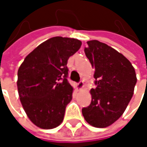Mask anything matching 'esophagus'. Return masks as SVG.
Returning a JSON list of instances; mask_svg holds the SVG:
<instances>
[{
	"label": "esophagus",
	"mask_w": 147,
	"mask_h": 147,
	"mask_svg": "<svg viewBox=\"0 0 147 147\" xmlns=\"http://www.w3.org/2000/svg\"><path fill=\"white\" fill-rule=\"evenodd\" d=\"M83 86H84L83 81H80V82L77 83V89H78V90H81V89L83 88Z\"/></svg>",
	"instance_id": "esophagus-1"
}]
</instances>
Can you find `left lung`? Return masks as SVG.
I'll return each instance as SVG.
<instances>
[{
    "mask_svg": "<svg viewBox=\"0 0 147 147\" xmlns=\"http://www.w3.org/2000/svg\"><path fill=\"white\" fill-rule=\"evenodd\" d=\"M85 54L94 68L95 88L90 90L91 104L82 110L90 125L105 128L124 112L137 82L134 68L122 53L96 40L87 42Z\"/></svg>",
    "mask_w": 147,
    "mask_h": 147,
    "instance_id": "1",
    "label": "left lung"
}]
</instances>
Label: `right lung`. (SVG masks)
<instances>
[{
  "label": "right lung",
  "mask_w": 147,
  "mask_h": 147,
  "mask_svg": "<svg viewBox=\"0 0 147 147\" xmlns=\"http://www.w3.org/2000/svg\"><path fill=\"white\" fill-rule=\"evenodd\" d=\"M81 41L55 36L36 47L18 71V91L30 120L50 129L64 119L66 105L72 100L67 61L81 47Z\"/></svg>",
  "instance_id": "obj_1"
}]
</instances>
